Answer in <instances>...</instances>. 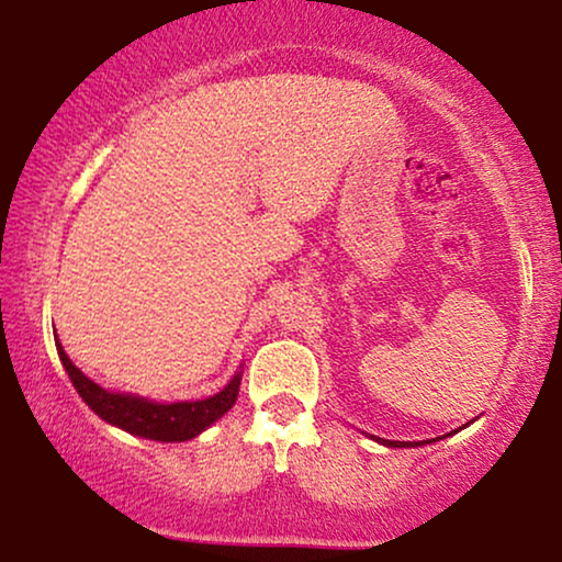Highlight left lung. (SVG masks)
Masks as SVG:
<instances>
[{
    "label": "left lung",
    "mask_w": 562,
    "mask_h": 562,
    "mask_svg": "<svg viewBox=\"0 0 562 562\" xmlns=\"http://www.w3.org/2000/svg\"><path fill=\"white\" fill-rule=\"evenodd\" d=\"M383 445H391V448H402V442H391V440H381ZM422 442H427V440H422ZM409 445V442H406ZM414 445H419V442H414Z\"/></svg>",
    "instance_id": "1"
}]
</instances>
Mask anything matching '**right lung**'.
<instances>
[{"label": "right lung", "mask_w": 562, "mask_h": 562, "mask_svg": "<svg viewBox=\"0 0 562 562\" xmlns=\"http://www.w3.org/2000/svg\"><path fill=\"white\" fill-rule=\"evenodd\" d=\"M58 356L64 363L68 379H71L74 389L79 396L94 409L99 417L110 425L125 429L130 435L148 437V440L160 442H183L196 437L202 429H206L212 422H217L222 414L233 409L237 389H240V373L227 383L220 394L202 402H179V404H156L148 398L130 396V394H112L89 381L79 368H76L58 342Z\"/></svg>", "instance_id": "add662e5"}]
</instances>
